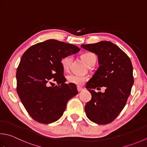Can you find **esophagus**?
I'll list each match as a JSON object with an SVG mask.
<instances>
[{
  "label": "esophagus",
  "mask_w": 147,
  "mask_h": 147,
  "mask_svg": "<svg viewBox=\"0 0 147 147\" xmlns=\"http://www.w3.org/2000/svg\"><path fill=\"white\" fill-rule=\"evenodd\" d=\"M77 89H78V91L79 92H82L83 90V88H82V87H78Z\"/></svg>",
  "instance_id": "1"
}]
</instances>
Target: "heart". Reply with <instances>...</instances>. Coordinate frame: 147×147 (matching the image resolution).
<instances>
[{"label": "heart", "mask_w": 147, "mask_h": 147, "mask_svg": "<svg viewBox=\"0 0 147 147\" xmlns=\"http://www.w3.org/2000/svg\"><path fill=\"white\" fill-rule=\"evenodd\" d=\"M81 57L83 61L85 63V64L88 65L90 60L95 57V55L92 53L87 52L82 54ZM72 60H73V57L71 55H67L63 57L60 60V64H61L63 69L64 71H67L69 69ZM67 79L68 82H69L70 83H73V84L76 85L78 86H82L87 81L88 78L85 76L71 74L67 76Z\"/></svg>", "instance_id": "1"}]
</instances>
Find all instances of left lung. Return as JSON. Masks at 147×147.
<instances>
[{"mask_svg": "<svg viewBox=\"0 0 147 147\" xmlns=\"http://www.w3.org/2000/svg\"><path fill=\"white\" fill-rule=\"evenodd\" d=\"M81 47L96 53L99 65L86 85L92 95L85 106L86 115L92 122L108 124L122 111L131 94L134 83L131 61L124 51L110 41ZM102 86L106 88L105 93L94 90Z\"/></svg>", "mask_w": 147, "mask_h": 147, "instance_id": "left-lung-1", "label": "left lung"}]
</instances>
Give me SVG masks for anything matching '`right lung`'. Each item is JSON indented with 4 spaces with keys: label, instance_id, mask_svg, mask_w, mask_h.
<instances>
[{
    "label": "right lung",
    "instance_id": "1",
    "mask_svg": "<svg viewBox=\"0 0 147 147\" xmlns=\"http://www.w3.org/2000/svg\"><path fill=\"white\" fill-rule=\"evenodd\" d=\"M75 45L49 39L32 46L22 57L16 71V90L26 110L41 123L62 116L68 100L78 94L76 85L67 84L60 60L76 53ZM51 81L58 86L51 87Z\"/></svg>",
    "mask_w": 147,
    "mask_h": 147
}]
</instances>
